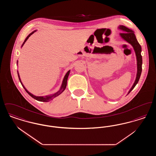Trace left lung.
Returning a JSON list of instances; mask_svg holds the SVG:
<instances>
[{
    "mask_svg": "<svg viewBox=\"0 0 156 156\" xmlns=\"http://www.w3.org/2000/svg\"><path fill=\"white\" fill-rule=\"evenodd\" d=\"M118 29L122 30V33H120V36L123 38L127 43H130L133 47L134 50L136 53V59H137V73L136 75V78L135 82L134 83L132 87L128 92V94L133 90L136 84L138 83L139 81L140 77L142 71V56L141 55V47L140 44L138 43L135 34H134V31L131 29H129V28L126 27L124 26L120 25L118 27Z\"/></svg>",
    "mask_w": 156,
    "mask_h": 156,
    "instance_id": "obj_1",
    "label": "left lung"
}]
</instances>
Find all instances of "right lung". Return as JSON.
<instances>
[{
    "mask_svg": "<svg viewBox=\"0 0 156 156\" xmlns=\"http://www.w3.org/2000/svg\"><path fill=\"white\" fill-rule=\"evenodd\" d=\"M36 30H35V31H33L32 33H30V34H29L27 37H26V38L25 39L24 41V42H23V43L22 47H23V45L25 43V42L27 41V40L29 38V37H30V36H31V34H33L34 32H36ZM69 73H70V70H69V71H68L67 72V74H66V75H65V76H64V79H63V81H62V83L61 87V88H60V89H59V90H58L57 92H56V93H55L54 94H53V95H50V96H46V97H36V96L33 95V94H31L30 93V92H29L27 89L25 88V87H24V85H23L22 82L21 80H20V76H19V75L18 72H17V74H18L19 79V80H20V82L21 84L22 85L23 87L24 88V89L26 90V91L28 93V94H29L30 96L32 97L33 98L35 99L36 100L38 101H40V102H49V101H50L52 100L54 98L58 97V96L59 95H60V94H61V93H62V92L65 90V89L66 88V87H67V80H68V77L69 74Z\"/></svg>",
    "mask_w": 156,
    "mask_h": 156,
    "instance_id": "add662e5",
    "label": "right lung"
}]
</instances>
